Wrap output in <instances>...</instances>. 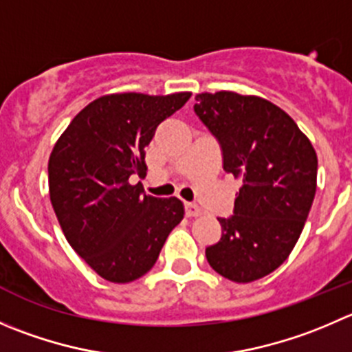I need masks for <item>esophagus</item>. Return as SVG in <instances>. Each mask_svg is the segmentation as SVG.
Here are the masks:
<instances>
[{
  "label": "esophagus",
  "mask_w": 352,
  "mask_h": 352,
  "mask_svg": "<svg viewBox=\"0 0 352 352\" xmlns=\"http://www.w3.org/2000/svg\"><path fill=\"white\" fill-rule=\"evenodd\" d=\"M201 213H203V211H201V208L197 206L196 203H186V214H187V217H199Z\"/></svg>",
  "instance_id": "obj_1"
}]
</instances>
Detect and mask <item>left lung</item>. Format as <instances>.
<instances>
[{
  "label": "left lung",
  "instance_id": "1",
  "mask_svg": "<svg viewBox=\"0 0 352 352\" xmlns=\"http://www.w3.org/2000/svg\"><path fill=\"white\" fill-rule=\"evenodd\" d=\"M194 113L221 149L227 173L241 177L234 213L218 218L221 237L206 259L221 277L245 284L277 270L301 235L316 192L318 158L296 122L270 101L203 93Z\"/></svg>",
  "mask_w": 352,
  "mask_h": 352
}]
</instances>
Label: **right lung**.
<instances>
[{
	"label": "right lung",
	"mask_w": 352,
	"mask_h": 352,
	"mask_svg": "<svg viewBox=\"0 0 352 352\" xmlns=\"http://www.w3.org/2000/svg\"><path fill=\"white\" fill-rule=\"evenodd\" d=\"M190 93H125L98 98L54 144L50 197L68 244L100 277L138 280L155 267L184 218L177 197H153L134 179L146 175V146Z\"/></svg>",
	"instance_id": "right-lung-1"
}]
</instances>
